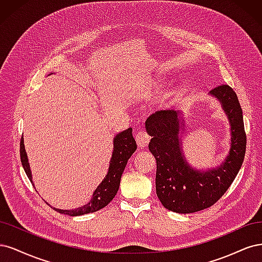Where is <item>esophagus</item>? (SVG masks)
I'll return each instance as SVG.
<instances>
[{
    "label": "esophagus",
    "mask_w": 262,
    "mask_h": 262,
    "mask_svg": "<svg viewBox=\"0 0 262 262\" xmlns=\"http://www.w3.org/2000/svg\"><path fill=\"white\" fill-rule=\"evenodd\" d=\"M150 141V136L143 130H140L137 135H136V142L139 148H145L148 146V143Z\"/></svg>",
    "instance_id": "34e87169"
}]
</instances>
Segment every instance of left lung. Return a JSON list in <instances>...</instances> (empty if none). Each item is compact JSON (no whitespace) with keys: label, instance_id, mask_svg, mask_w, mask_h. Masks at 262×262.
<instances>
[{"label":"left lung","instance_id":"left-lung-1","mask_svg":"<svg viewBox=\"0 0 262 262\" xmlns=\"http://www.w3.org/2000/svg\"><path fill=\"white\" fill-rule=\"evenodd\" d=\"M210 95L220 101L231 124L230 152L215 168L199 171L187 163L180 136L184 126L180 112L158 111L146 121V129L152 137L149 150L157 160V196L164 208L176 213L197 212L214 205L235 180L246 152L243 111L235 91L221 85Z\"/></svg>","mask_w":262,"mask_h":262}]
</instances>
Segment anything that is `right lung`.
I'll return each mask as SVG.
<instances>
[{
	"mask_svg": "<svg viewBox=\"0 0 262 262\" xmlns=\"http://www.w3.org/2000/svg\"><path fill=\"white\" fill-rule=\"evenodd\" d=\"M136 149L137 145L133 137V129L130 127L120 134H117L113 140V154L111 161H110L107 174L105 175L102 183H101L97 187V189L94 191V195H92V198L88 204L73 210H62L53 208L51 206L50 207L60 213L76 216L87 214L90 212H96V211L107 206L110 202H111V200L115 197L117 190H119L124 168L126 164H127V161L132 157V155L136 151ZM20 161L25 172H26L28 176V179L33 185L28 158L26 150H25L24 138H21L20 140ZM33 187H35V185H33Z\"/></svg>",
	"mask_w": 262,
	"mask_h": 262,
	"instance_id": "add662e5",
	"label": "right lung"
}]
</instances>
